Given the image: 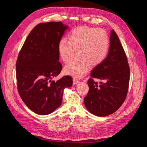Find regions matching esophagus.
<instances>
[{
    "label": "esophagus",
    "instance_id": "1",
    "mask_svg": "<svg viewBox=\"0 0 147 147\" xmlns=\"http://www.w3.org/2000/svg\"><path fill=\"white\" fill-rule=\"evenodd\" d=\"M78 82H79V81H78V79H77L76 78H73V84H74V85H75V84H77Z\"/></svg>",
    "mask_w": 147,
    "mask_h": 147
}]
</instances>
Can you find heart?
<instances>
[{"label":"heart","mask_w":147,"mask_h":147,"mask_svg":"<svg viewBox=\"0 0 147 147\" xmlns=\"http://www.w3.org/2000/svg\"><path fill=\"white\" fill-rule=\"evenodd\" d=\"M110 47L107 34L103 29L88 26L74 28L58 43V53L61 59L67 63L77 53V57L66 65L64 72L74 77L80 78L87 73L90 65L96 66L107 57Z\"/></svg>","instance_id":"1"}]
</instances>
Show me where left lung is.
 <instances>
[{"label":"left lung","mask_w":147,"mask_h":147,"mask_svg":"<svg viewBox=\"0 0 147 147\" xmlns=\"http://www.w3.org/2000/svg\"><path fill=\"white\" fill-rule=\"evenodd\" d=\"M90 75L104 83L98 84L92 78L88 80L90 90L84 99L86 109L98 117L113 113L126 99L130 77L126 55L114 30L110 31L107 57L93 69Z\"/></svg>","instance_id":"1"}]
</instances>
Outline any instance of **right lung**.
<instances>
[{
	"instance_id": "add662e5",
	"label": "right lung",
	"mask_w": 147,
	"mask_h": 147,
	"mask_svg": "<svg viewBox=\"0 0 147 147\" xmlns=\"http://www.w3.org/2000/svg\"><path fill=\"white\" fill-rule=\"evenodd\" d=\"M69 26L62 22L40 23L30 32L19 53L16 71L18 90L28 107L40 115L59 107L64 89L72 85V78H52L62 70L58 43Z\"/></svg>"
}]
</instances>
